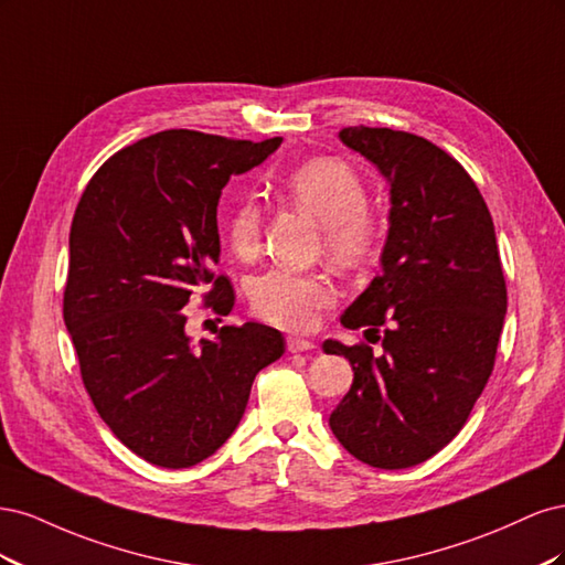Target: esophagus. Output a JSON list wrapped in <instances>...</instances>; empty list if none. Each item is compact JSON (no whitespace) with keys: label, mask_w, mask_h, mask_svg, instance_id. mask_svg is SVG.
Here are the masks:
<instances>
[{"label":"esophagus","mask_w":565,"mask_h":565,"mask_svg":"<svg viewBox=\"0 0 565 565\" xmlns=\"http://www.w3.org/2000/svg\"><path fill=\"white\" fill-rule=\"evenodd\" d=\"M316 349V344L311 339H303V337H287V351L289 353H299V351H311Z\"/></svg>","instance_id":"esophagus-1"}]
</instances>
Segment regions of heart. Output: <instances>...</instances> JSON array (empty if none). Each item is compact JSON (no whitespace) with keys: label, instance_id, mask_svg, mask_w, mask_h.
Segmentation results:
<instances>
[{"label":"heart","instance_id":"heart-1","mask_svg":"<svg viewBox=\"0 0 565 565\" xmlns=\"http://www.w3.org/2000/svg\"><path fill=\"white\" fill-rule=\"evenodd\" d=\"M285 198L322 226V243L339 264L361 262L372 243L365 212L367 188L353 169L334 158L303 162L282 181ZM262 214L252 200L237 202L226 218V241L235 256L247 259L259 243ZM334 289L316 273L266 270L249 287L252 311L287 330L311 328L316 313L328 306Z\"/></svg>","mask_w":565,"mask_h":565}]
</instances>
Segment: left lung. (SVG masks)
Listing matches in <instances>:
<instances>
[{
  "label": "left lung",
  "instance_id": "8db88e82",
  "mask_svg": "<svg viewBox=\"0 0 565 565\" xmlns=\"http://www.w3.org/2000/svg\"><path fill=\"white\" fill-rule=\"evenodd\" d=\"M388 183L382 270L341 316L349 330H382V355L337 339L353 384L330 429L355 459L377 469L422 465L459 434L498 353L507 285L483 195L455 158L422 136L344 127Z\"/></svg>",
  "mask_w": 565,
  "mask_h": 565
}]
</instances>
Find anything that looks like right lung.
<instances>
[{
  "label": "right lung",
  "mask_w": 565,
  "mask_h": 565,
  "mask_svg": "<svg viewBox=\"0 0 565 565\" xmlns=\"http://www.w3.org/2000/svg\"><path fill=\"white\" fill-rule=\"evenodd\" d=\"M280 143L160 131L115 152L79 198L63 320L100 419L156 467L214 455L241 424L256 372L285 353V337L262 322L193 344L183 313L207 288L214 313H231L233 287L212 273L218 198Z\"/></svg>",
  "instance_id": "right-lung-1"
}]
</instances>
